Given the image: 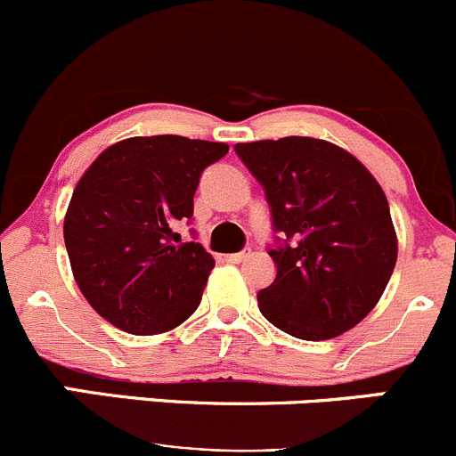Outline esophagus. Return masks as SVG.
Masks as SVG:
<instances>
[{"label": "esophagus", "instance_id": "esophagus-1", "mask_svg": "<svg viewBox=\"0 0 456 456\" xmlns=\"http://www.w3.org/2000/svg\"><path fill=\"white\" fill-rule=\"evenodd\" d=\"M250 256V250H243V252H232V255H226V261L230 263H241Z\"/></svg>", "mask_w": 456, "mask_h": 456}]
</instances>
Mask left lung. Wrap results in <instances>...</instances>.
Listing matches in <instances>:
<instances>
[{"label":"left lung","mask_w":456,"mask_h":456,"mask_svg":"<svg viewBox=\"0 0 456 456\" xmlns=\"http://www.w3.org/2000/svg\"><path fill=\"white\" fill-rule=\"evenodd\" d=\"M265 189L276 279L256 294L263 316L300 340H330L367 318L397 261L379 182L346 149L307 135L234 144Z\"/></svg>","instance_id":"left-lung-1"}]
</instances>
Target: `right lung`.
<instances>
[{
	"instance_id": "right-lung-1",
	"label": "right lung",
	"mask_w": 456,
	"mask_h": 456,
	"mask_svg": "<svg viewBox=\"0 0 456 456\" xmlns=\"http://www.w3.org/2000/svg\"><path fill=\"white\" fill-rule=\"evenodd\" d=\"M226 142L135 135L107 147L83 173L63 219L74 281L98 316L135 336L180 327L200 307L215 259L180 243L193 195Z\"/></svg>"
}]
</instances>
